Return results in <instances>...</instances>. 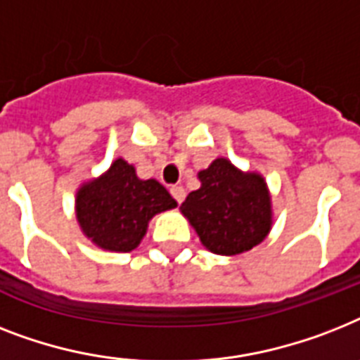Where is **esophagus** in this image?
I'll return each instance as SVG.
<instances>
[{
  "label": "esophagus",
  "mask_w": 360,
  "mask_h": 360,
  "mask_svg": "<svg viewBox=\"0 0 360 360\" xmlns=\"http://www.w3.org/2000/svg\"><path fill=\"white\" fill-rule=\"evenodd\" d=\"M170 192H172V195H174V200L177 201V203H179V205H181V203H183V201H185L186 192H185V188H183V186H179V185L172 186Z\"/></svg>",
  "instance_id": "34e87169"
}]
</instances>
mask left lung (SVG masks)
Instances as JSON below:
<instances>
[{
	"label": "left lung",
	"mask_w": 360,
	"mask_h": 360,
	"mask_svg": "<svg viewBox=\"0 0 360 360\" xmlns=\"http://www.w3.org/2000/svg\"><path fill=\"white\" fill-rule=\"evenodd\" d=\"M201 186L186 195L181 212L218 255H236L261 244L271 226L270 194L261 175L242 174L216 159L198 174Z\"/></svg>",
	"instance_id": "obj_1"
}]
</instances>
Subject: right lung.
Returning a JSON list of instances; mask_svg holds the SVG:
<instances>
[{
  "instance_id": "1",
  "label": "right lung",
  "mask_w": 360,
  "mask_h": 360,
  "mask_svg": "<svg viewBox=\"0 0 360 360\" xmlns=\"http://www.w3.org/2000/svg\"><path fill=\"white\" fill-rule=\"evenodd\" d=\"M77 220L83 233L99 248L127 251L139 246L148 221L157 212L177 207L159 181H142L124 159L77 192Z\"/></svg>"
}]
</instances>
